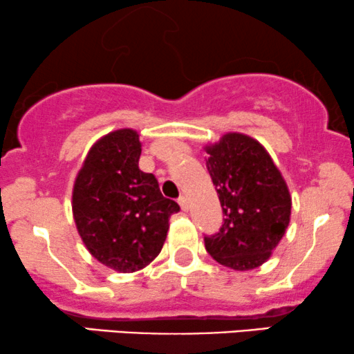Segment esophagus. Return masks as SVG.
I'll return each mask as SVG.
<instances>
[{
    "instance_id": "1",
    "label": "esophagus",
    "mask_w": 354,
    "mask_h": 354,
    "mask_svg": "<svg viewBox=\"0 0 354 354\" xmlns=\"http://www.w3.org/2000/svg\"><path fill=\"white\" fill-rule=\"evenodd\" d=\"M178 205H180V208L183 209V211H188V208H190V205H188V198L185 195H180L178 196Z\"/></svg>"
}]
</instances>
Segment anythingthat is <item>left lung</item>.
Instances as JSON below:
<instances>
[{
    "instance_id": "obj_1",
    "label": "left lung",
    "mask_w": 354,
    "mask_h": 354,
    "mask_svg": "<svg viewBox=\"0 0 354 354\" xmlns=\"http://www.w3.org/2000/svg\"><path fill=\"white\" fill-rule=\"evenodd\" d=\"M224 223L205 236L208 254L224 267L247 272L265 263L286 232L291 195L267 149L242 133H226L205 148Z\"/></svg>"
}]
</instances>
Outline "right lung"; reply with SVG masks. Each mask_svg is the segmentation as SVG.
<instances>
[{
    "label": "right lung",
    "mask_w": 354,
    "mask_h": 354,
    "mask_svg": "<svg viewBox=\"0 0 354 354\" xmlns=\"http://www.w3.org/2000/svg\"><path fill=\"white\" fill-rule=\"evenodd\" d=\"M140 156L135 130L110 131L89 149L73 187V218L86 249L120 273L138 272L159 255L169 218L180 211L153 174L140 171Z\"/></svg>",
    "instance_id": "add662e5"
}]
</instances>
